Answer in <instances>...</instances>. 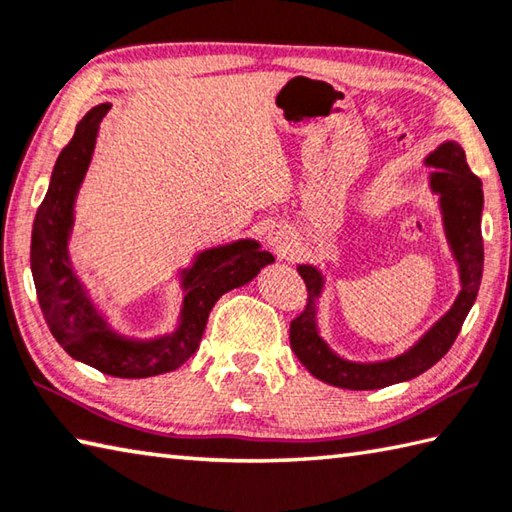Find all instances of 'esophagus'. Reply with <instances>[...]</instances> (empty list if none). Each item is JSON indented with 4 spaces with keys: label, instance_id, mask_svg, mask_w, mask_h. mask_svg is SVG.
Returning a JSON list of instances; mask_svg holds the SVG:
<instances>
[{
    "label": "esophagus",
    "instance_id": "obj_1",
    "mask_svg": "<svg viewBox=\"0 0 512 512\" xmlns=\"http://www.w3.org/2000/svg\"><path fill=\"white\" fill-rule=\"evenodd\" d=\"M268 246L277 257H286L293 250V232L284 224H275L268 230Z\"/></svg>",
    "mask_w": 512,
    "mask_h": 512
}]
</instances>
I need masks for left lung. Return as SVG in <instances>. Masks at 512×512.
I'll list each match as a JSON object with an SVG mask.
<instances>
[{"label":"left lung","instance_id":"left-lung-1","mask_svg":"<svg viewBox=\"0 0 512 512\" xmlns=\"http://www.w3.org/2000/svg\"><path fill=\"white\" fill-rule=\"evenodd\" d=\"M432 167L427 183L439 197L445 239L459 268V295L448 313H443L414 345L394 358L376 362H356L342 358L320 336L318 327V300L324 291V275L313 264H300L309 291L306 309L291 322V349L311 374L342 389H380L403 380L421 376L436 365L452 342L457 340L461 324L477 300V291L483 273V239H481V210L483 190L481 181L470 172L466 152L457 141H445L423 161Z\"/></svg>","mask_w":512,"mask_h":512}]
</instances>
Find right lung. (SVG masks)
Instances as JSON below:
<instances>
[{"label":"right lung","mask_w":512,"mask_h":512,"mask_svg":"<svg viewBox=\"0 0 512 512\" xmlns=\"http://www.w3.org/2000/svg\"><path fill=\"white\" fill-rule=\"evenodd\" d=\"M109 102L89 109L55 161L49 190L37 208L31 237V273L37 302L58 345L85 365L116 378H150L179 369L197 351L208 315L221 295L253 282L275 257L255 239L206 248L179 271L183 291L174 331L159 338H132L116 331L73 271L69 239L80 185L94 159L96 138Z\"/></svg>","instance_id":"right-lung-1"}]
</instances>
